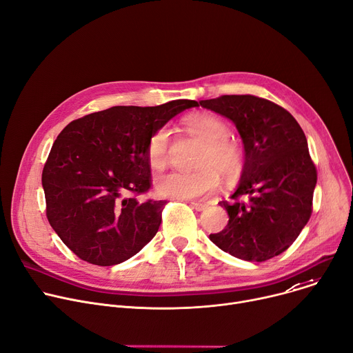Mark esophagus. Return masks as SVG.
Returning <instances> with one entry per match:
<instances>
[{
  "label": "esophagus",
  "instance_id": "34e87169",
  "mask_svg": "<svg viewBox=\"0 0 353 353\" xmlns=\"http://www.w3.org/2000/svg\"><path fill=\"white\" fill-rule=\"evenodd\" d=\"M190 205L193 207L196 211H203V210H205V207H207V204H204V203H197V201H191Z\"/></svg>",
  "mask_w": 353,
  "mask_h": 353
}]
</instances>
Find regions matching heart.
<instances>
[{
    "label": "heart",
    "mask_w": 353,
    "mask_h": 353,
    "mask_svg": "<svg viewBox=\"0 0 353 353\" xmlns=\"http://www.w3.org/2000/svg\"><path fill=\"white\" fill-rule=\"evenodd\" d=\"M190 135L203 142L196 166L197 172H169L154 179V188L160 196L194 200L214 194L219 187V173L225 177L236 176L243 166V153L230 135V128L212 114H193L184 119ZM149 165L162 169L169 162L170 132L168 128L156 131L146 148Z\"/></svg>",
    "instance_id": "b5f03b06"
}]
</instances>
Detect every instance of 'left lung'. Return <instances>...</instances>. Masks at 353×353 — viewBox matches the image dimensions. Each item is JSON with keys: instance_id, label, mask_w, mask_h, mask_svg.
<instances>
[{"instance_id": "8db88e82", "label": "left lung", "mask_w": 353, "mask_h": 353, "mask_svg": "<svg viewBox=\"0 0 353 353\" xmlns=\"http://www.w3.org/2000/svg\"><path fill=\"white\" fill-rule=\"evenodd\" d=\"M231 119L242 138L245 163L231 201H221L228 225L210 239L248 262H265L290 246L312 212L316 169L294 117L254 95L201 100Z\"/></svg>"}]
</instances>
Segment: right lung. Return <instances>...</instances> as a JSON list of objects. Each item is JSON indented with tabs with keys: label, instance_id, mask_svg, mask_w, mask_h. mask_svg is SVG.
Segmentation results:
<instances>
[{
	"label": "right lung",
	"instance_id": "1",
	"mask_svg": "<svg viewBox=\"0 0 353 353\" xmlns=\"http://www.w3.org/2000/svg\"><path fill=\"white\" fill-rule=\"evenodd\" d=\"M176 100L157 107H112L72 121L56 138L42 173L46 216L80 259L112 266L156 235L166 201H139L150 188V137L181 111Z\"/></svg>",
	"mask_w": 353,
	"mask_h": 353
}]
</instances>
